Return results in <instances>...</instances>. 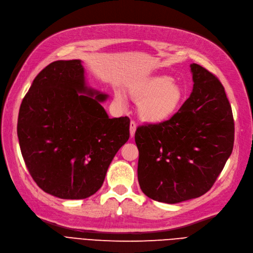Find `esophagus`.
Segmentation results:
<instances>
[{
  "label": "esophagus",
  "instance_id": "34e87169",
  "mask_svg": "<svg viewBox=\"0 0 253 253\" xmlns=\"http://www.w3.org/2000/svg\"><path fill=\"white\" fill-rule=\"evenodd\" d=\"M135 129H136V124L134 121L130 122V127H129V131H130V136L133 137L134 133H135Z\"/></svg>",
  "mask_w": 253,
  "mask_h": 253
}]
</instances>
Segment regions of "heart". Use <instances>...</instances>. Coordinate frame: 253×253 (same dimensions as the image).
I'll return each instance as SVG.
<instances>
[{"mask_svg":"<svg viewBox=\"0 0 253 253\" xmlns=\"http://www.w3.org/2000/svg\"><path fill=\"white\" fill-rule=\"evenodd\" d=\"M130 99L138 103L140 118L150 124H160L172 118L184 100L182 86L168 76H157L129 88ZM115 101L124 105V96L116 92Z\"/></svg>","mask_w":253,"mask_h":253,"instance_id":"obj_1","label":"heart"}]
</instances>
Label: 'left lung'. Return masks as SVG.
Returning <instances> with one entry per match:
<instances>
[{
	"label": "left lung",
	"mask_w": 253,
	"mask_h": 253,
	"mask_svg": "<svg viewBox=\"0 0 253 253\" xmlns=\"http://www.w3.org/2000/svg\"><path fill=\"white\" fill-rule=\"evenodd\" d=\"M193 89L170 120L136 128L137 180L148 198L167 204L199 198L213 186L233 149L234 121L219 80L190 65Z\"/></svg>",
	"instance_id": "left-lung-1"
}]
</instances>
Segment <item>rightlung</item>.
<instances>
[{"instance_id": "right-lung-1", "label": "right lung", "mask_w": 253, "mask_h": 253, "mask_svg": "<svg viewBox=\"0 0 253 253\" xmlns=\"http://www.w3.org/2000/svg\"><path fill=\"white\" fill-rule=\"evenodd\" d=\"M106 99L86 86L80 60L52 62L36 77L21 104L18 137L43 191L81 200L101 188L130 124L127 117L109 119L100 103Z\"/></svg>"}]
</instances>
